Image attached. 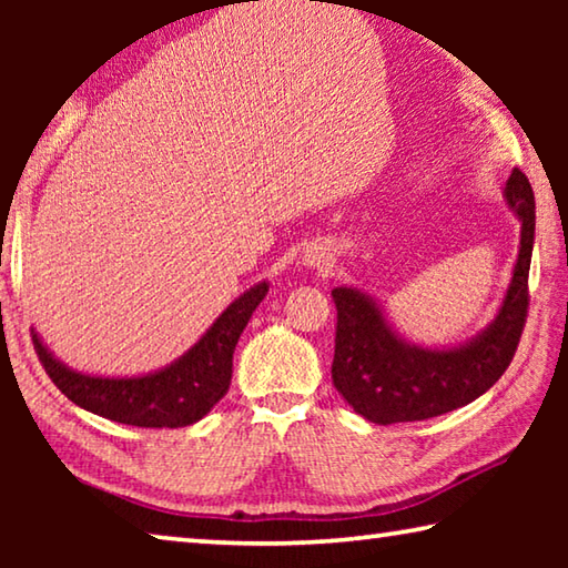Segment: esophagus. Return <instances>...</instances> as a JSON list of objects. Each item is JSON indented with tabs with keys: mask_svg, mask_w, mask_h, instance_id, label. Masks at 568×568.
Here are the masks:
<instances>
[{
	"mask_svg": "<svg viewBox=\"0 0 568 568\" xmlns=\"http://www.w3.org/2000/svg\"><path fill=\"white\" fill-rule=\"evenodd\" d=\"M305 265L318 267V271L328 273L331 267H333V255L325 253V247H311V250H307V253H305Z\"/></svg>",
	"mask_w": 568,
	"mask_h": 568,
	"instance_id": "obj_1",
	"label": "esophagus"
}]
</instances>
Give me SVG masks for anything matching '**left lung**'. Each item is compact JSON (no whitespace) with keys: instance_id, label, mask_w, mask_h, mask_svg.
Listing matches in <instances>:
<instances>
[{"instance_id":"1","label":"left lung","mask_w":568,"mask_h":568,"mask_svg":"<svg viewBox=\"0 0 568 568\" xmlns=\"http://www.w3.org/2000/svg\"><path fill=\"white\" fill-rule=\"evenodd\" d=\"M521 223V247L496 318L464 345L420 348L390 328L381 305L358 287H333V386L355 413L378 426L426 420L456 410L494 386L511 363L528 313V267L534 253V190L518 168L504 190Z\"/></svg>"}]
</instances>
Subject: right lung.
Masks as SVG:
<instances>
[{"instance_id": "1", "label": "right lung", "mask_w": 568, "mask_h": 568, "mask_svg": "<svg viewBox=\"0 0 568 568\" xmlns=\"http://www.w3.org/2000/svg\"><path fill=\"white\" fill-rule=\"evenodd\" d=\"M265 295V281L250 287L217 315L187 353L148 376H84L57 361L34 331L32 341L47 376L80 408L124 426L182 428L207 416L227 393L237 338Z\"/></svg>"}]
</instances>
